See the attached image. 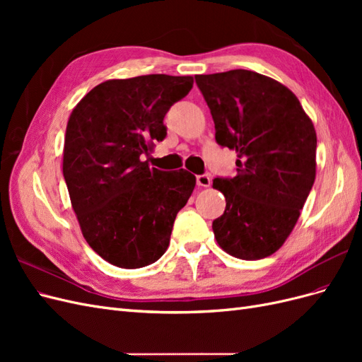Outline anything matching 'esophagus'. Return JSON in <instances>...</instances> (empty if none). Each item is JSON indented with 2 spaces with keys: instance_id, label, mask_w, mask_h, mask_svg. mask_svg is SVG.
Returning <instances> with one entry per match:
<instances>
[{
  "instance_id": "obj_1",
  "label": "esophagus",
  "mask_w": 362,
  "mask_h": 362,
  "mask_svg": "<svg viewBox=\"0 0 362 362\" xmlns=\"http://www.w3.org/2000/svg\"><path fill=\"white\" fill-rule=\"evenodd\" d=\"M196 182H198L199 187H210V184H211L210 175H206V173L198 175V177H196Z\"/></svg>"
}]
</instances>
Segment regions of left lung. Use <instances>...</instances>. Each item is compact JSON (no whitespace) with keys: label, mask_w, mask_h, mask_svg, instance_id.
<instances>
[{"label":"left lung","mask_w":362,"mask_h":362,"mask_svg":"<svg viewBox=\"0 0 362 362\" xmlns=\"http://www.w3.org/2000/svg\"><path fill=\"white\" fill-rule=\"evenodd\" d=\"M216 141L237 152L234 178H214L226 199L213 231L226 254L266 258L284 245L315 180L317 136L296 95L254 71L196 75Z\"/></svg>","instance_id":"obj_1"}]
</instances>
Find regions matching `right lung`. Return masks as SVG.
I'll list each match as a JSON object with an SVG mask.
<instances>
[{
    "instance_id": "right-lung-1",
    "label": "right lung",
    "mask_w": 362,
    "mask_h": 362,
    "mask_svg": "<svg viewBox=\"0 0 362 362\" xmlns=\"http://www.w3.org/2000/svg\"><path fill=\"white\" fill-rule=\"evenodd\" d=\"M192 87L193 76L164 74L107 80L69 116L63 177L71 204L86 242L113 266L156 262L192 196L194 175L149 168L141 157L166 137L164 116Z\"/></svg>"
}]
</instances>
